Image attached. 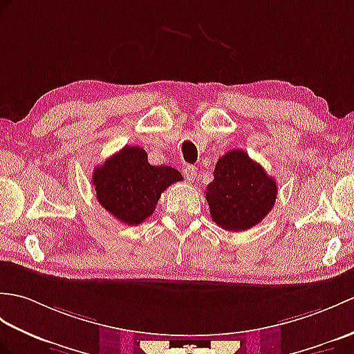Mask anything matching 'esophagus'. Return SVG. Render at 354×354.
I'll list each match as a JSON object with an SVG mask.
<instances>
[{
	"instance_id": "34e87169",
	"label": "esophagus",
	"mask_w": 354,
	"mask_h": 354,
	"mask_svg": "<svg viewBox=\"0 0 354 354\" xmlns=\"http://www.w3.org/2000/svg\"><path fill=\"white\" fill-rule=\"evenodd\" d=\"M184 176L188 183H194V180L197 179V169L194 166H188L187 164V166L184 167Z\"/></svg>"
}]
</instances>
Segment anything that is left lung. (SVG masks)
I'll return each mask as SVG.
<instances>
[{"label":"left lung","instance_id":"1","mask_svg":"<svg viewBox=\"0 0 354 354\" xmlns=\"http://www.w3.org/2000/svg\"><path fill=\"white\" fill-rule=\"evenodd\" d=\"M277 185L248 152L234 149L218 158L208 184L211 218L225 231H248L273 208Z\"/></svg>","mask_w":354,"mask_h":354}]
</instances>
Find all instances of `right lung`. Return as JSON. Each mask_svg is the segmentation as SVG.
<instances>
[{
	"label": "right lung",
	"mask_w": 354,
	"mask_h": 354,
	"mask_svg": "<svg viewBox=\"0 0 354 354\" xmlns=\"http://www.w3.org/2000/svg\"><path fill=\"white\" fill-rule=\"evenodd\" d=\"M178 180L183 175L175 167L152 166L138 146H125L97 166L92 176L101 207L129 226L151 217L161 193Z\"/></svg>",
	"instance_id": "obj_1"
}]
</instances>
